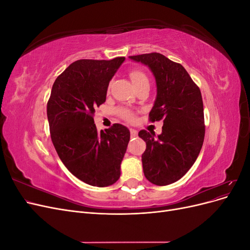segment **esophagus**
I'll use <instances>...</instances> for the list:
<instances>
[{"instance_id": "obj_1", "label": "esophagus", "mask_w": 250, "mask_h": 250, "mask_svg": "<svg viewBox=\"0 0 250 250\" xmlns=\"http://www.w3.org/2000/svg\"><path fill=\"white\" fill-rule=\"evenodd\" d=\"M130 135H131V138H135L138 135V131L135 130V129H132V128H131V129H130Z\"/></svg>"}]
</instances>
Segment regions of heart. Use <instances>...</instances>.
Here are the masks:
<instances>
[{"instance_id": "heart-1", "label": "heart", "mask_w": 250, "mask_h": 250, "mask_svg": "<svg viewBox=\"0 0 250 250\" xmlns=\"http://www.w3.org/2000/svg\"><path fill=\"white\" fill-rule=\"evenodd\" d=\"M130 78L134 86H140L142 84H149V78L147 74L142 70H133L130 72ZM119 115L126 121H132L134 119L133 112L128 108H120L118 110Z\"/></svg>"}]
</instances>
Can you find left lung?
Instances as JSON below:
<instances>
[{
  "label": "left lung",
  "mask_w": 250,
  "mask_h": 250,
  "mask_svg": "<svg viewBox=\"0 0 250 250\" xmlns=\"http://www.w3.org/2000/svg\"><path fill=\"white\" fill-rule=\"evenodd\" d=\"M129 58L147 65L155 77L157 94L149 120H163V131L155 137L141 130L139 137L146 142L142 154L145 177L153 185L167 186L190 170L201 150L206 126L200 89L183 65L160 53Z\"/></svg>",
  "instance_id": "obj_1"
}]
</instances>
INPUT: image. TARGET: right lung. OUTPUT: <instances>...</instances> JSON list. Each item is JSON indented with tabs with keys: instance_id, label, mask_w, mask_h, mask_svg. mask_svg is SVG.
<instances>
[{
	"instance_id": "1",
	"label": "right lung",
	"mask_w": 250,
	"mask_h": 250,
	"mask_svg": "<svg viewBox=\"0 0 250 250\" xmlns=\"http://www.w3.org/2000/svg\"><path fill=\"white\" fill-rule=\"evenodd\" d=\"M124 60H77L52 86L47 105L52 143L66 169L89 186L108 187L121 175L130 132L121 124L98 131L94 113Z\"/></svg>"
}]
</instances>
